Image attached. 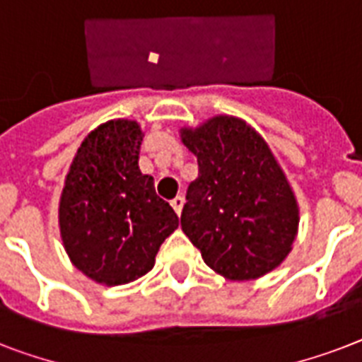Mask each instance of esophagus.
I'll return each mask as SVG.
<instances>
[{
  "instance_id": "34e87169",
  "label": "esophagus",
  "mask_w": 362,
  "mask_h": 362,
  "mask_svg": "<svg viewBox=\"0 0 362 362\" xmlns=\"http://www.w3.org/2000/svg\"><path fill=\"white\" fill-rule=\"evenodd\" d=\"M170 206H173V209H175V212L178 216H180V212H182V206H184V197H180V195H178V197H175L173 199V201H170Z\"/></svg>"
}]
</instances>
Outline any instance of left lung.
Wrapping results in <instances>:
<instances>
[{
	"instance_id": "left-lung-1",
	"label": "left lung",
	"mask_w": 362,
	"mask_h": 362,
	"mask_svg": "<svg viewBox=\"0 0 362 362\" xmlns=\"http://www.w3.org/2000/svg\"><path fill=\"white\" fill-rule=\"evenodd\" d=\"M197 156L182 231L204 263L229 280H253L274 270L291 252L298 204L269 144L244 120L214 116L180 129Z\"/></svg>"
}]
</instances>
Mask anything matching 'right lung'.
<instances>
[{
	"label": "right lung",
	"mask_w": 362,
	"mask_h": 362,
	"mask_svg": "<svg viewBox=\"0 0 362 362\" xmlns=\"http://www.w3.org/2000/svg\"><path fill=\"white\" fill-rule=\"evenodd\" d=\"M142 131L133 120L101 124L82 141L59 197V235L71 263L103 286L152 270L178 216L139 169Z\"/></svg>",
	"instance_id": "add662e5"
}]
</instances>
